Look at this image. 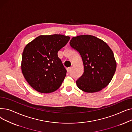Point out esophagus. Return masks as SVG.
Returning a JSON list of instances; mask_svg holds the SVG:
<instances>
[{"label":"esophagus","instance_id":"1","mask_svg":"<svg viewBox=\"0 0 132 132\" xmlns=\"http://www.w3.org/2000/svg\"><path fill=\"white\" fill-rule=\"evenodd\" d=\"M71 70V67H68L67 68V72H70Z\"/></svg>","mask_w":132,"mask_h":132}]
</instances>
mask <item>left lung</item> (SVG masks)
I'll return each instance as SVG.
<instances>
[{"label":"left lung","instance_id":"left-lung-1","mask_svg":"<svg viewBox=\"0 0 132 132\" xmlns=\"http://www.w3.org/2000/svg\"><path fill=\"white\" fill-rule=\"evenodd\" d=\"M70 44L79 52L84 66V74L76 81L78 87L86 93L102 90L109 84L116 70L112 50L104 41L90 35L72 37Z\"/></svg>","mask_w":132,"mask_h":132}]
</instances>
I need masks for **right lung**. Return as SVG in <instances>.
<instances>
[{"label": "right lung", "instance_id": "right-lung-1", "mask_svg": "<svg viewBox=\"0 0 132 132\" xmlns=\"http://www.w3.org/2000/svg\"><path fill=\"white\" fill-rule=\"evenodd\" d=\"M70 37L63 35H40L24 48L21 70L29 85L41 93H51L60 87L66 70L58 52Z\"/></svg>", "mask_w": 132, "mask_h": 132}]
</instances>
